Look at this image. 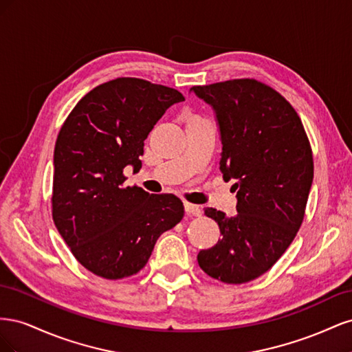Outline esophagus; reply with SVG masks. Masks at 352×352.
<instances>
[{"label": "esophagus", "instance_id": "obj_1", "mask_svg": "<svg viewBox=\"0 0 352 352\" xmlns=\"http://www.w3.org/2000/svg\"><path fill=\"white\" fill-rule=\"evenodd\" d=\"M185 211L188 216H197V217L201 216V212H202L198 206L190 204V202H185Z\"/></svg>", "mask_w": 352, "mask_h": 352}]
</instances>
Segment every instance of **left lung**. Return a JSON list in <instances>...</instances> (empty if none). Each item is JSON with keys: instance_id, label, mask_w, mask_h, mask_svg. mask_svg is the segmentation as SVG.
I'll return each mask as SVG.
<instances>
[{"instance_id": "obj_1", "label": "left lung", "mask_w": 352, "mask_h": 352, "mask_svg": "<svg viewBox=\"0 0 352 352\" xmlns=\"http://www.w3.org/2000/svg\"><path fill=\"white\" fill-rule=\"evenodd\" d=\"M216 111L223 179H235L238 214L204 208L221 238L198 254L212 279L230 285L260 278L292 243L304 220L314 163L300 116L285 97L257 79L192 87Z\"/></svg>"}]
</instances>
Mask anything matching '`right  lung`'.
I'll list each match as a JSON object with an SVG mask.
<instances>
[{
  "label": "right lung",
  "instance_id": "obj_1",
  "mask_svg": "<svg viewBox=\"0 0 352 352\" xmlns=\"http://www.w3.org/2000/svg\"><path fill=\"white\" fill-rule=\"evenodd\" d=\"M179 91L138 78L98 85L74 105L54 148L52 220L85 269L104 279L136 274L163 232L184 219L173 194L126 186L123 170H140L144 141Z\"/></svg>",
  "mask_w": 352,
  "mask_h": 352
}]
</instances>
